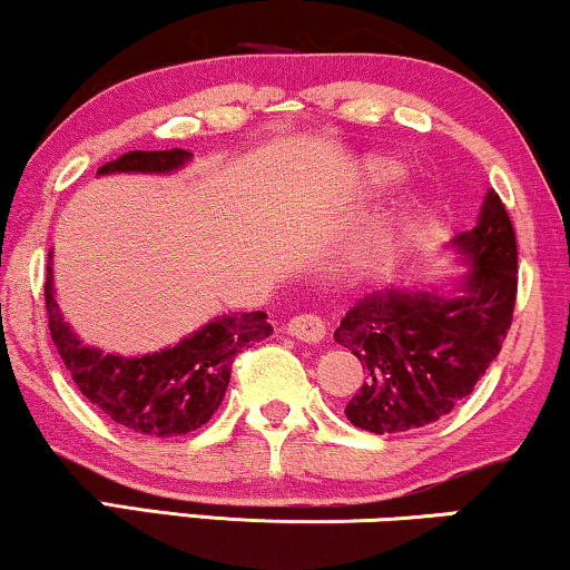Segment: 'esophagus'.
I'll use <instances>...</instances> for the list:
<instances>
[{
    "label": "esophagus",
    "mask_w": 570,
    "mask_h": 570,
    "mask_svg": "<svg viewBox=\"0 0 570 570\" xmlns=\"http://www.w3.org/2000/svg\"><path fill=\"white\" fill-rule=\"evenodd\" d=\"M285 332L301 342H318V340H324L326 324L316 314H298L287 322Z\"/></svg>",
    "instance_id": "34e87169"
}]
</instances>
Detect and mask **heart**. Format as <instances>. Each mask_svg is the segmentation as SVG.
I'll use <instances>...</instances> for the list:
<instances>
[{
  "mask_svg": "<svg viewBox=\"0 0 570 570\" xmlns=\"http://www.w3.org/2000/svg\"><path fill=\"white\" fill-rule=\"evenodd\" d=\"M407 170H404L402 163H396L392 158H368L363 163V174H361V184L365 191L371 194H381L394 189L396 184L404 181ZM402 238V225H386L384 230L373 233V236L365 240L361 248V262L363 267H381V264L389 262L400 246Z\"/></svg>",
  "mask_w": 570,
  "mask_h": 570,
  "instance_id": "obj_1",
  "label": "heart"
}]
</instances>
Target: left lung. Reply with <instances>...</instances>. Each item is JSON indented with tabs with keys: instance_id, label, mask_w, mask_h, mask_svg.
<instances>
[{
	"instance_id": "left-lung-1",
	"label": "left lung",
	"mask_w": 570,
	"mask_h": 570,
	"mask_svg": "<svg viewBox=\"0 0 570 570\" xmlns=\"http://www.w3.org/2000/svg\"><path fill=\"white\" fill-rule=\"evenodd\" d=\"M451 246L470 262L456 291L386 287L342 318L334 340L363 365L345 415L371 433H404L449 415L501 353L517 306V233L490 189L478 225Z\"/></svg>"
}]
</instances>
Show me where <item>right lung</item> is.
Segmentation results:
<instances>
[{
	"instance_id": "obj_1",
	"label": "right lung",
	"mask_w": 570,
	"mask_h": 570,
	"mask_svg": "<svg viewBox=\"0 0 570 570\" xmlns=\"http://www.w3.org/2000/svg\"><path fill=\"white\" fill-rule=\"evenodd\" d=\"M191 160L186 150H135L98 168L106 174H170ZM46 314L51 340L72 381L90 404L131 433L170 439L197 431L220 407L230 381V365L244 347L269 337L264 311L223 314L199 326L178 345L124 357L82 345L61 316L53 295L51 254L46 267Z\"/></svg>"
}]
</instances>
